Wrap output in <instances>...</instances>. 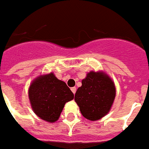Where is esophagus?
I'll use <instances>...</instances> for the list:
<instances>
[{
  "mask_svg": "<svg viewBox=\"0 0 149 149\" xmlns=\"http://www.w3.org/2000/svg\"><path fill=\"white\" fill-rule=\"evenodd\" d=\"M71 90H72V92L74 93V94H75V93H76V87L71 88Z\"/></svg>",
  "mask_w": 149,
  "mask_h": 149,
  "instance_id": "obj_1",
  "label": "esophagus"
}]
</instances>
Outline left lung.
I'll list each match as a JSON object with an SVG mask.
<instances>
[{"label":"left lung","instance_id":"8db88e82","mask_svg":"<svg viewBox=\"0 0 149 149\" xmlns=\"http://www.w3.org/2000/svg\"><path fill=\"white\" fill-rule=\"evenodd\" d=\"M116 97L113 81L106 73L90 72L82 80L74 101L84 117L96 121L108 113Z\"/></svg>","mask_w":149,"mask_h":149}]
</instances>
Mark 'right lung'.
Listing matches in <instances>:
<instances>
[{"instance_id": "obj_1", "label": "right lung", "mask_w": 149, "mask_h": 149, "mask_svg": "<svg viewBox=\"0 0 149 149\" xmlns=\"http://www.w3.org/2000/svg\"><path fill=\"white\" fill-rule=\"evenodd\" d=\"M28 95L36 115L51 123L58 120L65 104L74 98L66 84L52 72L36 77L29 87Z\"/></svg>"}]
</instances>
